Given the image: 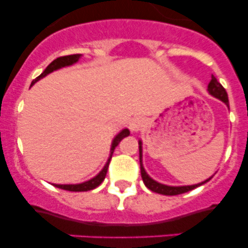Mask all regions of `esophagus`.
Wrapping results in <instances>:
<instances>
[{
    "mask_svg": "<svg viewBox=\"0 0 248 248\" xmlns=\"http://www.w3.org/2000/svg\"><path fill=\"white\" fill-rule=\"evenodd\" d=\"M143 124H144L143 119H140V117H135V119H132V121L129 122V128H131V131L137 132L142 128Z\"/></svg>",
    "mask_w": 248,
    "mask_h": 248,
    "instance_id": "34e87169",
    "label": "esophagus"
}]
</instances>
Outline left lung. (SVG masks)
I'll list each match as a JSON object with an SVG mask.
<instances>
[{"label": "left lung", "instance_id": "left-lung-1", "mask_svg": "<svg viewBox=\"0 0 248 248\" xmlns=\"http://www.w3.org/2000/svg\"><path fill=\"white\" fill-rule=\"evenodd\" d=\"M208 90L212 95H214L215 98L220 99L221 101L229 105V98H228V93H226L225 88L220 84V83L217 80V78L214 76H212V79H210L209 84H208ZM140 144L142 143L140 142ZM140 175H142V179L143 182H144L145 186L153 192H156V193H161V194H165V196H176V194H181V193H186V192L192 191L196 187L201 186V185L205 184L207 181H209L210 179L205 180L204 182L202 184H198V185H193V186H181V187H171V186H165V185H161L159 182L154 181V180L150 179L149 176L147 175L145 172L144 168L142 165V147L140 145Z\"/></svg>", "mask_w": 248, "mask_h": 248}]
</instances>
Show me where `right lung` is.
<instances>
[{
	"label": "right lung",
	"instance_id": "right-lung-1",
	"mask_svg": "<svg viewBox=\"0 0 248 248\" xmlns=\"http://www.w3.org/2000/svg\"><path fill=\"white\" fill-rule=\"evenodd\" d=\"M80 55L79 54H75V55H67V56H61V57H57L56 60H54V61L51 62L50 64H48L47 67L45 68V71L41 73L39 77H36L35 79L33 80V83H31V85L34 84L35 82H38L40 78L45 77L46 75H48V73H51L52 71H55V69H59L61 68V67H64V66H69V64H73L75 62H77L78 60H79ZM129 135V131L128 129H124V131H121L119 133V135L115 137V140H113L112 142V145H111V155L110 158H108V163H106V165L104 166L103 170L99 172V175H96L94 179L89 180V181L87 182H83V184H79V185H54L55 187H57V188H62V189H66V191H72V192H84V191H90V189H94L95 187H98L99 185L101 184V182L104 181V179H105L106 176V172H108V164H110V160H111V156H112V153L113 150H115V148L119 145V143L121 142L122 140H124V137H127V136Z\"/></svg>",
	"mask_w": 248,
	"mask_h": 248
}]
</instances>
